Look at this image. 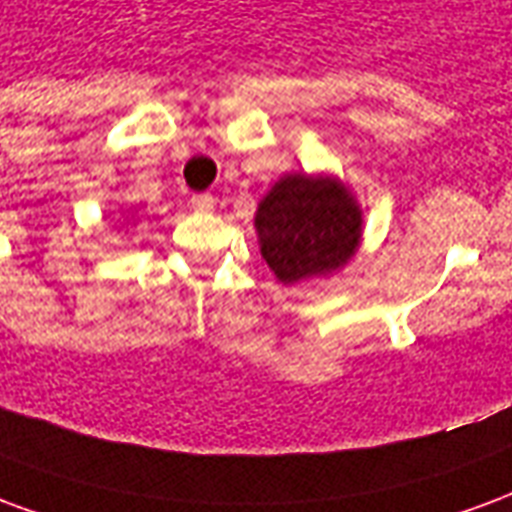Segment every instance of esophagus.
<instances>
[{"label": "esophagus", "instance_id": "34e87169", "mask_svg": "<svg viewBox=\"0 0 512 512\" xmlns=\"http://www.w3.org/2000/svg\"><path fill=\"white\" fill-rule=\"evenodd\" d=\"M213 205H216V200H213V194H194L191 197V208L200 213H211Z\"/></svg>", "mask_w": 512, "mask_h": 512}]
</instances>
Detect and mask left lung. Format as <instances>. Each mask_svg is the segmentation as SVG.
I'll use <instances>...</instances> for the list:
<instances>
[{"instance_id": "8db88e82", "label": "left lung", "mask_w": 512, "mask_h": 512, "mask_svg": "<svg viewBox=\"0 0 512 512\" xmlns=\"http://www.w3.org/2000/svg\"><path fill=\"white\" fill-rule=\"evenodd\" d=\"M260 255L282 285L332 277L359 252L365 216L354 191L329 172H288L257 202Z\"/></svg>"}]
</instances>
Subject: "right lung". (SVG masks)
Returning a JSON list of instances; mask_svg holds the SVG:
<instances>
[{
  "label": "right lung",
  "mask_w": 512,
  "mask_h": 512,
  "mask_svg": "<svg viewBox=\"0 0 512 512\" xmlns=\"http://www.w3.org/2000/svg\"><path fill=\"white\" fill-rule=\"evenodd\" d=\"M123 222H126V224L136 222V211H128V213H123Z\"/></svg>",
  "instance_id": "obj_1"
}]
</instances>
